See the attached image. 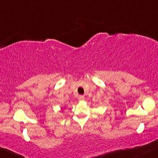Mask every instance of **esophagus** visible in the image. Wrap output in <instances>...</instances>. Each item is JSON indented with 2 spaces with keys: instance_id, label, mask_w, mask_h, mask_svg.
<instances>
[{
  "instance_id": "34e87169",
  "label": "esophagus",
  "mask_w": 158,
  "mask_h": 158,
  "mask_svg": "<svg viewBox=\"0 0 158 158\" xmlns=\"http://www.w3.org/2000/svg\"><path fill=\"white\" fill-rule=\"evenodd\" d=\"M79 100H84V96H82V95H80L78 97Z\"/></svg>"
}]
</instances>
